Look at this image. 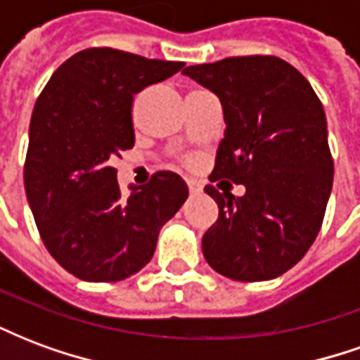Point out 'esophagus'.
<instances>
[{"label":"esophagus","instance_id":"34e87169","mask_svg":"<svg viewBox=\"0 0 360 360\" xmlns=\"http://www.w3.org/2000/svg\"><path fill=\"white\" fill-rule=\"evenodd\" d=\"M187 187H188V193H191V195H200V193H202V185H200V183L195 179H188Z\"/></svg>","mask_w":360,"mask_h":360}]
</instances>
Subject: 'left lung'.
<instances>
[{"mask_svg": "<svg viewBox=\"0 0 360 360\" xmlns=\"http://www.w3.org/2000/svg\"><path fill=\"white\" fill-rule=\"evenodd\" d=\"M183 75L224 108L226 131L210 181L247 188L233 196L204 187L219 208L202 237L204 258L235 281L278 278L314 243L332 193L324 108L310 82L274 56L227 58Z\"/></svg>", "mask_w": 360, "mask_h": 360, "instance_id": "8db88e82", "label": "left lung"}]
</instances>
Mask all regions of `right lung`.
Here are the masks:
<instances>
[{"instance_id":"obj_1","label":"right lung","mask_w":360,"mask_h":360,"mask_svg":"<svg viewBox=\"0 0 360 360\" xmlns=\"http://www.w3.org/2000/svg\"><path fill=\"white\" fill-rule=\"evenodd\" d=\"M185 63L90 48L59 65L36 100L25 191L46 249L84 281H119L148 264L187 183L158 172L123 198L111 165L134 146L133 98Z\"/></svg>"}]
</instances>
